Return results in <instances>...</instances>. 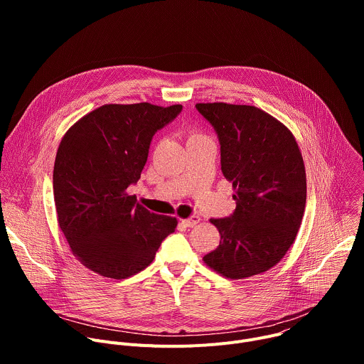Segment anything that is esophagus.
<instances>
[{
	"instance_id": "1",
	"label": "esophagus",
	"mask_w": 364,
	"mask_h": 364,
	"mask_svg": "<svg viewBox=\"0 0 364 364\" xmlns=\"http://www.w3.org/2000/svg\"><path fill=\"white\" fill-rule=\"evenodd\" d=\"M181 222H183V225L187 226V228H194V226L200 222V218H198V216H191V218H188V219H183Z\"/></svg>"
}]
</instances>
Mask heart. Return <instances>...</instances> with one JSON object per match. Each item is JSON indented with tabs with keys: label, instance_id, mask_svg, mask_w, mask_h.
<instances>
[{
	"label": "heart",
	"instance_id": "b5f03b06",
	"mask_svg": "<svg viewBox=\"0 0 364 364\" xmlns=\"http://www.w3.org/2000/svg\"><path fill=\"white\" fill-rule=\"evenodd\" d=\"M204 136H205V135L201 134V132H198V131H191L190 135H188V141H190V139H197V138H204Z\"/></svg>",
	"mask_w": 364,
	"mask_h": 364
}]
</instances>
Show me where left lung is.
Wrapping results in <instances>:
<instances>
[{
	"label": "left lung",
	"mask_w": 364,
	"mask_h": 364,
	"mask_svg": "<svg viewBox=\"0 0 364 364\" xmlns=\"http://www.w3.org/2000/svg\"><path fill=\"white\" fill-rule=\"evenodd\" d=\"M196 108L218 132L222 171L236 200L230 218L210 219L220 243L203 261L229 279L267 272L292 246L305 210L306 176L296 139L256 107L213 102Z\"/></svg>",
	"instance_id": "8db88e82"
}]
</instances>
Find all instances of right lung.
<instances>
[{
  "label": "right lung",
  "mask_w": 364,
  "mask_h": 364,
  "mask_svg": "<svg viewBox=\"0 0 364 364\" xmlns=\"http://www.w3.org/2000/svg\"><path fill=\"white\" fill-rule=\"evenodd\" d=\"M181 105L107 103L62 138L53 168L58 223L70 252L100 277L125 279L145 269L177 219L155 215L128 194L148 159L152 135Z\"/></svg>",
  "instance_id": "right-lung-1"
}]
</instances>
